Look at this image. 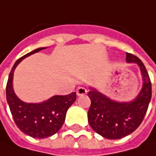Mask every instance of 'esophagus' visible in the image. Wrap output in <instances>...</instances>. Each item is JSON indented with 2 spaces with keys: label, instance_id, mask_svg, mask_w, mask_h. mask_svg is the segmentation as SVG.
Here are the masks:
<instances>
[{
  "label": "esophagus",
  "instance_id": "esophagus-1",
  "mask_svg": "<svg viewBox=\"0 0 156 156\" xmlns=\"http://www.w3.org/2000/svg\"><path fill=\"white\" fill-rule=\"evenodd\" d=\"M76 93L78 95H83V94H87V89L85 88L84 87H79Z\"/></svg>",
  "mask_w": 156,
  "mask_h": 156
}]
</instances>
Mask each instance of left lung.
Segmentation results:
<instances>
[{"label":"left lung","mask_w":156,"mask_h":156,"mask_svg":"<svg viewBox=\"0 0 156 156\" xmlns=\"http://www.w3.org/2000/svg\"><path fill=\"white\" fill-rule=\"evenodd\" d=\"M128 62L137 63L143 79L139 95L131 102H116L92 88L88 92L91 105L88 123L97 134L107 139H120L133 133L142 122L152 96V85L143 62L132 54H126Z\"/></svg>","instance_id":"1"}]
</instances>
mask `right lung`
Segmentation results:
<instances>
[{"mask_svg": "<svg viewBox=\"0 0 156 156\" xmlns=\"http://www.w3.org/2000/svg\"><path fill=\"white\" fill-rule=\"evenodd\" d=\"M44 48H37L18 59L10 71L6 87L7 101L16 126L24 134L39 139L49 137L60 130L67 110L76 100L75 92L68 95H55L41 103H26L15 95L12 81L16 66L24 58Z\"/></svg>", "mask_w": 156, "mask_h": 156, "instance_id": "1", "label": "right lung"}]
</instances>
